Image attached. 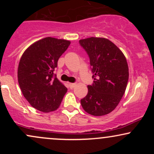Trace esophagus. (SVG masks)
I'll use <instances>...</instances> for the list:
<instances>
[{"label":"esophagus","mask_w":154,"mask_h":154,"mask_svg":"<svg viewBox=\"0 0 154 154\" xmlns=\"http://www.w3.org/2000/svg\"><path fill=\"white\" fill-rule=\"evenodd\" d=\"M69 88L72 89L76 86V83H69Z\"/></svg>","instance_id":"1"}]
</instances>
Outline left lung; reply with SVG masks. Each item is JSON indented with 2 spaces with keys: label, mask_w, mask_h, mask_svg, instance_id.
I'll return each instance as SVG.
<instances>
[{
  "label": "left lung",
  "mask_w": 154,
  "mask_h": 154,
  "mask_svg": "<svg viewBox=\"0 0 154 154\" xmlns=\"http://www.w3.org/2000/svg\"><path fill=\"white\" fill-rule=\"evenodd\" d=\"M79 44L90 58L93 85L81 99L85 111L93 116H103L114 110L125 94L129 69L125 55L115 44L103 38L82 39Z\"/></svg>",
  "instance_id": "1"
}]
</instances>
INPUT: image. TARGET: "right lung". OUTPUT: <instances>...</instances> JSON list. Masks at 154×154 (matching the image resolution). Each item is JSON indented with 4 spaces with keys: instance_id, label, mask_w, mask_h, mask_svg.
<instances>
[{
    "instance_id": "add662e5",
    "label": "right lung",
    "mask_w": 154,
    "mask_h": 154,
    "mask_svg": "<svg viewBox=\"0 0 154 154\" xmlns=\"http://www.w3.org/2000/svg\"><path fill=\"white\" fill-rule=\"evenodd\" d=\"M70 41L48 37L27 48L19 61L18 82L24 98L37 110L50 112L59 107L67 88L54 71Z\"/></svg>"
}]
</instances>
